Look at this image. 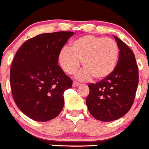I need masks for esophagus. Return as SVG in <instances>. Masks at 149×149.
<instances>
[{"label":"esophagus","mask_w":149,"mask_h":149,"mask_svg":"<svg viewBox=\"0 0 149 149\" xmlns=\"http://www.w3.org/2000/svg\"><path fill=\"white\" fill-rule=\"evenodd\" d=\"M79 85H80L79 83L76 82V81H73V87H77V86H79Z\"/></svg>","instance_id":"34e87169"}]
</instances>
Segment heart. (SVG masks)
<instances>
[{"label":"heart","mask_w":149,"mask_h":149,"mask_svg":"<svg viewBox=\"0 0 149 149\" xmlns=\"http://www.w3.org/2000/svg\"><path fill=\"white\" fill-rule=\"evenodd\" d=\"M118 58L119 47L114 40L87 35L72 41L69 48H63L58 59L63 70L70 75L76 73L81 61L84 70L77 75L79 79L93 76L101 80L113 73Z\"/></svg>","instance_id":"b5f03b06"}]
</instances>
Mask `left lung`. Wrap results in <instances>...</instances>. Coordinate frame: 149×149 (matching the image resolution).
Listing matches in <instances>:
<instances>
[{"instance_id":"left-lung-1","label":"left lung","mask_w":149,"mask_h":149,"mask_svg":"<svg viewBox=\"0 0 149 149\" xmlns=\"http://www.w3.org/2000/svg\"><path fill=\"white\" fill-rule=\"evenodd\" d=\"M119 47V59L113 73L99 82L88 84L86 104L91 115L102 122L113 121L131 109L139 82V73L133 51L114 36Z\"/></svg>"}]
</instances>
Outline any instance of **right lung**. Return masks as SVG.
<instances>
[{
  "label": "right lung",
  "instance_id": "add662e5",
  "mask_svg": "<svg viewBox=\"0 0 149 149\" xmlns=\"http://www.w3.org/2000/svg\"><path fill=\"white\" fill-rule=\"evenodd\" d=\"M73 34L38 35L25 41L15 56L9 77L13 99L23 113L36 121L53 120L64 107V93L73 81L58 65V58Z\"/></svg>",
  "mask_w": 149,
  "mask_h": 149
}]
</instances>
